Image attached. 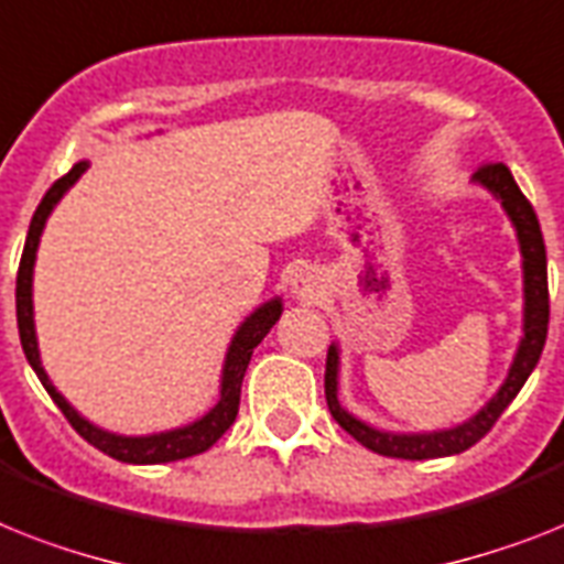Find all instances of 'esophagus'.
Masks as SVG:
<instances>
[{"label": "esophagus", "instance_id": "34e87169", "mask_svg": "<svg viewBox=\"0 0 564 564\" xmlns=\"http://www.w3.org/2000/svg\"><path fill=\"white\" fill-rule=\"evenodd\" d=\"M292 292H295L301 301H318L324 295V281L322 274L313 272V269H301L292 281Z\"/></svg>", "mask_w": 564, "mask_h": 564}]
</instances>
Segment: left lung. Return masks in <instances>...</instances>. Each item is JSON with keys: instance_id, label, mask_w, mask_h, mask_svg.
Returning <instances> with one entry per match:
<instances>
[{"instance_id": "1", "label": "left lung", "mask_w": 564, "mask_h": 564, "mask_svg": "<svg viewBox=\"0 0 564 564\" xmlns=\"http://www.w3.org/2000/svg\"><path fill=\"white\" fill-rule=\"evenodd\" d=\"M480 185L489 187L492 194L501 199L505 210L510 214L512 226L519 231L521 258H524V338H521L519 354L512 361L510 377L501 386V391L469 420V423L457 425V429H446V432L432 434H391L377 432L354 414H347L338 405L336 397V373H338V354L336 347L327 350V370H324V397H327V409L347 434H354L361 446H368L370 452L386 457H402V460H429V457H446L460 455L469 446L484 437V434L498 423V416L505 414V409L516 400V393L528 382L533 373L535 361L544 350V338H547V322H551V295H547V254H544L542 228H539V217H535L533 205L521 187L516 185L510 167L501 162L480 164L475 173Z\"/></svg>"}]
</instances>
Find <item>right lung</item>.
<instances>
[{"label":"right lung","instance_id":"obj_1","mask_svg":"<svg viewBox=\"0 0 564 564\" xmlns=\"http://www.w3.org/2000/svg\"><path fill=\"white\" fill-rule=\"evenodd\" d=\"M89 164L77 162L66 176H59L48 194L43 196V203L36 205L34 219L29 226V237H25V249H22L20 272H17V324H20V341L22 350H25V359L31 361V368L40 377L43 388L48 391L57 409L63 411L72 429H75L86 443H91L95 448H100L104 455L123 460V464H171V460H182V457L203 455L205 448H210L214 443L228 432V425L237 420V411H240V388L242 377H246V368H249V359L254 354V347L263 341L269 329L274 327V322L281 318V301H269L246 318L240 329H237L235 341L228 347L226 368H223V391H219V402L203 420L185 425V429H176V432L164 434H150V437H121V434H109L95 429L91 423H86L84 416L77 414L72 405H68L63 397L57 393V388L48 382L43 365H40V350H36V336H34V304H31V274H34V258L36 246H40V235H43V226L52 208L57 205V199L66 194L68 187L75 185L80 173L86 171Z\"/></svg>","mask_w":564,"mask_h":564}]
</instances>
